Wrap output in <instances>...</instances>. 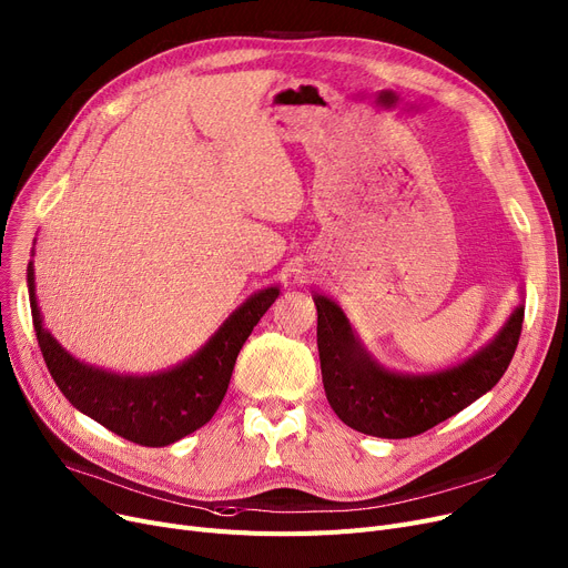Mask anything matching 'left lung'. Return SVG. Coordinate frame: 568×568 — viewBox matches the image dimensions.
Wrapping results in <instances>:
<instances>
[{
  "label": "left lung",
  "instance_id": "8db88e82",
  "mask_svg": "<svg viewBox=\"0 0 568 568\" xmlns=\"http://www.w3.org/2000/svg\"><path fill=\"white\" fill-rule=\"evenodd\" d=\"M314 305L321 376L333 412L348 427L382 439L423 435L488 393L516 354L525 318V305L513 310L495 339L460 365L402 374L367 354L337 303L314 295Z\"/></svg>",
  "mask_w": 568,
  "mask_h": 568
}]
</instances>
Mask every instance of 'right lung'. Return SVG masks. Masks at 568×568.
<instances>
[{"label":"right lung","instance_id":"right-lung-1","mask_svg":"<svg viewBox=\"0 0 568 568\" xmlns=\"http://www.w3.org/2000/svg\"><path fill=\"white\" fill-rule=\"evenodd\" d=\"M27 286L43 361L64 397L105 429L152 448L175 444L214 416L226 395L242 344L280 295L277 286L254 293L205 346L178 367L150 376H126L80 363L45 331L34 295L32 261L27 265Z\"/></svg>","mask_w":568,"mask_h":568}]
</instances>
